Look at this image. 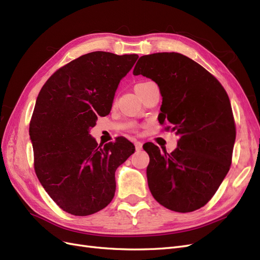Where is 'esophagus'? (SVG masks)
<instances>
[{
    "label": "esophagus",
    "mask_w": 260,
    "mask_h": 260,
    "mask_svg": "<svg viewBox=\"0 0 260 260\" xmlns=\"http://www.w3.org/2000/svg\"><path fill=\"white\" fill-rule=\"evenodd\" d=\"M135 145H136V149H137V151H141V149H142V146H143L142 142H140V141H136Z\"/></svg>",
    "instance_id": "esophagus-1"
}]
</instances>
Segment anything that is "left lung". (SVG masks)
I'll list each match as a JSON object with an SVG mask.
<instances>
[{"label": "left lung", "instance_id": "8db88e82", "mask_svg": "<svg viewBox=\"0 0 260 260\" xmlns=\"http://www.w3.org/2000/svg\"><path fill=\"white\" fill-rule=\"evenodd\" d=\"M133 75L158 85L162 96L158 121L171 123L179 137L170 154L151 142L143 145L149 156V191L170 210L203 207L231 166L237 132L229 96L214 76L180 53L141 56Z\"/></svg>", "mask_w": 260, "mask_h": 260}]
</instances>
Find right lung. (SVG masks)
I'll use <instances>...</instances> for the list:
<instances>
[{"instance_id":"obj_1","label":"right lung","mask_w":260,"mask_h":260,"mask_svg":"<svg viewBox=\"0 0 260 260\" xmlns=\"http://www.w3.org/2000/svg\"><path fill=\"white\" fill-rule=\"evenodd\" d=\"M138 57L88 53L55 72L39 93L29 127L35 170L68 214L89 216L105 208L114 199L117 168L136 151L125 138L99 145L90 129L98 116L111 112L118 84Z\"/></svg>"}]
</instances>
